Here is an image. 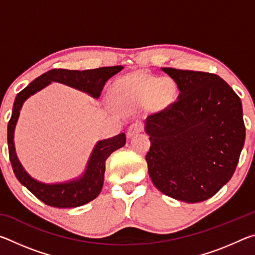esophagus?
Listing matches in <instances>:
<instances>
[{"mask_svg":"<svg viewBox=\"0 0 255 255\" xmlns=\"http://www.w3.org/2000/svg\"><path fill=\"white\" fill-rule=\"evenodd\" d=\"M141 126L139 124H131L130 126L128 127V130H127V137L128 138H130V137H132L133 135H136V133H138L139 131H141Z\"/></svg>","mask_w":255,"mask_h":255,"instance_id":"34e87169","label":"esophagus"}]
</instances>
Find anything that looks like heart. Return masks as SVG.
<instances>
[{
    "label": "heart",
    "instance_id": "heart-1",
    "mask_svg": "<svg viewBox=\"0 0 255 255\" xmlns=\"http://www.w3.org/2000/svg\"><path fill=\"white\" fill-rule=\"evenodd\" d=\"M176 86L174 82L163 77L135 72L120 77L112 84L110 98L120 109L143 106L147 102L149 109L159 111L174 101Z\"/></svg>",
    "mask_w": 255,
    "mask_h": 255
}]
</instances>
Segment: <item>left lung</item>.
<instances>
[{
    "label": "left lung",
    "mask_w": 255,
    "mask_h": 255,
    "mask_svg": "<svg viewBox=\"0 0 255 255\" xmlns=\"http://www.w3.org/2000/svg\"><path fill=\"white\" fill-rule=\"evenodd\" d=\"M178 85V100L148 116V173L164 195L200 202L234 174L245 141L240 97L218 75L162 68Z\"/></svg>",
    "instance_id": "left-lung-1"
}]
</instances>
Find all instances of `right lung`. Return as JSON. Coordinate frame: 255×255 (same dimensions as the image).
<instances>
[{"instance_id": "add662e5", "label": "right lung", "mask_w": 255, "mask_h": 255, "mask_svg": "<svg viewBox=\"0 0 255 255\" xmlns=\"http://www.w3.org/2000/svg\"><path fill=\"white\" fill-rule=\"evenodd\" d=\"M123 66L100 67L96 70L70 71L55 68L37 77L27 88L16 94L12 116L7 125V146L11 165L19 182L24 185L30 192L33 193L44 204L57 207V208H74L88 204L99 196L101 192L103 180H105L106 159L111 153L123 147L126 144V135H119L99 140L93 148L89 158L86 170L79 179L64 183L47 184L31 178L21 165L14 147V128L18 122L20 110L23 102L32 94L40 91L51 82H59L72 88L80 90L90 96L98 99L102 92L106 82L123 70Z\"/></svg>"}]
</instances>
